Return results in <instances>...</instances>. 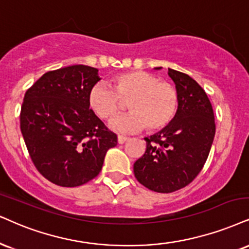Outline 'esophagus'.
<instances>
[{"instance_id":"34e87169","label":"esophagus","mask_w":249,"mask_h":249,"mask_svg":"<svg viewBox=\"0 0 249 249\" xmlns=\"http://www.w3.org/2000/svg\"><path fill=\"white\" fill-rule=\"evenodd\" d=\"M129 139H128L127 136H122V135H119L118 136V142H119V144H124L125 141H128Z\"/></svg>"}]
</instances>
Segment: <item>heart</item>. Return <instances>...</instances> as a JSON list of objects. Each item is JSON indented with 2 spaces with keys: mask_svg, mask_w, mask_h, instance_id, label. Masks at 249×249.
Here are the masks:
<instances>
[{
  "mask_svg": "<svg viewBox=\"0 0 249 249\" xmlns=\"http://www.w3.org/2000/svg\"><path fill=\"white\" fill-rule=\"evenodd\" d=\"M112 89L97 84L89 92V106L103 120L121 113L128 103L130 113L112 120L109 127L119 133L137 131L146 125L149 131L160 130L177 114L179 94L171 83L159 81L152 73L131 70L110 79Z\"/></svg>",
  "mask_w": 249,
  "mask_h": 249,
  "instance_id": "heart-1",
  "label": "heart"
}]
</instances>
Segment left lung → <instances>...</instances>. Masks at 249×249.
<instances>
[{"label": "left lung", "mask_w": 249, "mask_h": 249, "mask_svg": "<svg viewBox=\"0 0 249 249\" xmlns=\"http://www.w3.org/2000/svg\"><path fill=\"white\" fill-rule=\"evenodd\" d=\"M168 76L179 94L177 114L164 129L144 137L146 150L134 164L137 181L157 193H173L197 177L216 133L213 106L198 83L170 68Z\"/></svg>", "instance_id": "obj_1"}]
</instances>
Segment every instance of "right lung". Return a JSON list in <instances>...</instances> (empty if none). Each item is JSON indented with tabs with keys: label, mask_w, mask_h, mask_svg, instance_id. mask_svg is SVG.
<instances>
[{
	"label": "right lung",
	"mask_w": 249,
	"mask_h": 249,
	"mask_svg": "<svg viewBox=\"0 0 249 249\" xmlns=\"http://www.w3.org/2000/svg\"><path fill=\"white\" fill-rule=\"evenodd\" d=\"M100 77L83 64L48 71L26 91L20 130L36 170L57 186L77 187L94 179L118 137L89 106Z\"/></svg>",
	"instance_id": "obj_1"
}]
</instances>
